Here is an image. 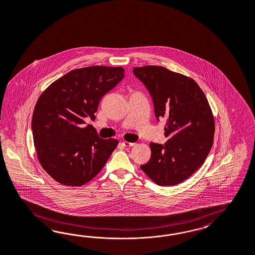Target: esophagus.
<instances>
[{"label":"esophagus","instance_id":"34e87169","mask_svg":"<svg viewBox=\"0 0 255 255\" xmlns=\"http://www.w3.org/2000/svg\"><path fill=\"white\" fill-rule=\"evenodd\" d=\"M123 145H124V147H132V146H134V143L124 141V142H123Z\"/></svg>","mask_w":255,"mask_h":255}]
</instances>
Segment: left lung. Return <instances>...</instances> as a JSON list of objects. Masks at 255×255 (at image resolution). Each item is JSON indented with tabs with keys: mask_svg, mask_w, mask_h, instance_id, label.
<instances>
[{
	"mask_svg": "<svg viewBox=\"0 0 255 255\" xmlns=\"http://www.w3.org/2000/svg\"><path fill=\"white\" fill-rule=\"evenodd\" d=\"M132 71L151 95L157 120H167V142L150 143V159L140 168L158 185H177L200 167L213 145L215 123L209 102L191 77L156 65Z\"/></svg>",
	"mask_w": 255,
	"mask_h": 255,
	"instance_id": "left-lung-1",
	"label": "left lung"
}]
</instances>
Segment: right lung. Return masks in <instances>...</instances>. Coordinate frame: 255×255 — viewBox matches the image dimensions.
<instances>
[{
	"label": "right lung",
	"instance_id": "1",
	"mask_svg": "<svg viewBox=\"0 0 255 255\" xmlns=\"http://www.w3.org/2000/svg\"><path fill=\"white\" fill-rule=\"evenodd\" d=\"M124 77L123 67L72 70L39 96L31 119L33 143L40 164L57 182L84 185L108 162L119 141L100 138L84 120H95L102 97Z\"/></svg>",
	"mask_w": 255,
	"mask_h": 255
}]
</instances>
